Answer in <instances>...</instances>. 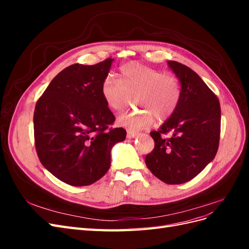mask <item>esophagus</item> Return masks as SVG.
Listing matches in <instances>:
<instances>
[{
  "label": "esophagus",
  "instance_id": "obj_1",
  "mask_svg": "<svg viewBox=\"0 0 249 249\" xmlns=\"http://www.w3.org/2000/svg\"><path fill=\"white\" fill-rule=\"evenodd\" d=\"M136 136H138V133L136 131H133V130H127L126 131V137L129 139L135 138Z\"/></svg>",
  "mask_w": 249,
  "mask_h": 249
}]
</instances>
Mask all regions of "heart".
Returning a JSON list of instances; mask_svg holds the SVG:
<instances>
[{
  "label": "heart",
  "mask_w": 249,
  "mask_h": 249,
  "mask_svg": "<svg viewBox=\"0 0 249 249\" xmlns=\"http://www.w3.org/2000/svg\"><path fill=\"white\" fill-rule=\"evenodd\" d=\"M122 80L108 76L102 85V95L107 106L114 111H123L129 104L130 97L135 99L140 111L125 112L119 115L120 125L133 130L148 127L155 123L167 119L176 111L180 87L175 77L150 69L148 66L131 62L120 69Z\"/></svg>",
  "instance_id": "b5f03b06"
}]
</instances>
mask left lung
<instances>
[{
  "mask_svg": "<svg viewBox=\"0 0 249 249\" xmlns=\"http://www.w3.org/2000/svg\"><path fill=\"white\" fill-rule=\"evenodd\" d=\"M180 84L176 111L158 131L150 132L155 141L145 164L155 177L169 185L188 182L214 160L220 137L219 101L198 74L176 61H167ZM173 133L171 139L162 133Z\"/></svg>",
  "mask_w": 249,
  "mask_h": 249,
  "instance_id": "1",
  "label": "left lung"
}]
</instances>
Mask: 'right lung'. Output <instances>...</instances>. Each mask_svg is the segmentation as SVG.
I'll use <instances>...</instances> for the list:
<instances>
[{"label":"right lung","mask_w":249,"mask_h":249,"mask_svg":"<svg viewBox=\"0 0 249 249\" xmlns=\"http://www.w3.org/2000/svg\"><path fill=\"white\" fill-rule=\"evenodd\" d=\"M113 61L70 65L36 103L37 155L44 168L69 185L88 186L103 178L110 168L112 147L125 139L123 127L109 129L115 117L102 95Z\"/></svg>","instance_id":"right-lung-1"}]
</instances>
